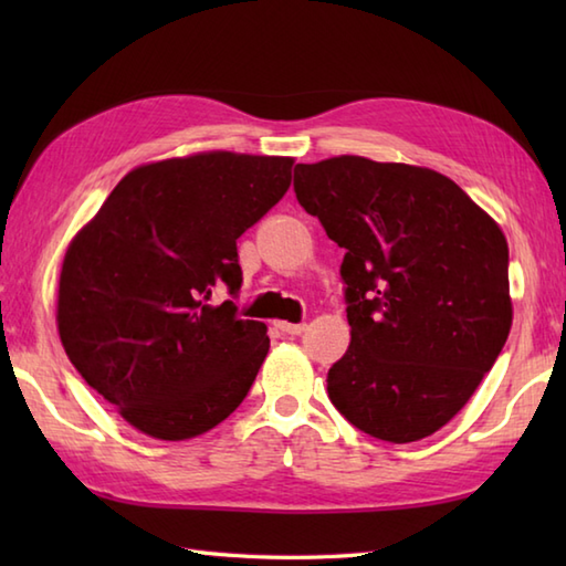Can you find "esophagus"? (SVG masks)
I'll return each mask as SVG.
<instances>
[{
	"label": "esophagus",
	"mask_w": 566,
	"mask_h": 566,
	"mask_svg": "<svg viewBox=\"0 0 566 566\" xmlns=\"http://www.w3.org/2000/svg\"><path fill=\"white\" fill-rule=\"evenodd\" d=\"M276 328L286 335H302L306 331V323H290V321H276Z\"/></svg>",
	"instance_id": "obj_1"
}]
</instances>
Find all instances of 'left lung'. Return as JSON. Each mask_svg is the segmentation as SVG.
Segmentation results:
<instances>
[{
	"label": "left lung",
	"mask_w": 566,
	"mask_h": 566,
	"mask_svg": "<svg viewBox=\"0 0 566 566\" xmlns=\"http://www.w3.org/2000/svg\"><path fill=\"white\" fill-rule=\"evenodd\" d=\"M294 191L345 248L350 345L328 369L333 406L387 442L440 430L506 345L509 243L450 177L338 155L296 165Z\"/></svg>",
	"instance_id": "1"
}]
</instances>
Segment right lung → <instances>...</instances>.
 Listing matches in <instances>:
<instances>
[{
    "label": "right lung",
    "instance_id": "add662e5",
    "mask_svg": "<svg viewBox=\"0 0 566 566\" xmlns=\"http://www.w3.org/2000/svg\"><path fill=\"white\" fill-rule=\"evenodd\" d=\"M294 158L231 150L134 167L70 240L57 333L70 363L155 440L231 416L270 350L268 326L213 306L238 294L235 240L292 185Z\"/></svg>",
    "mask_w": 566,
    "mask_h": 566
}]
</instances>
